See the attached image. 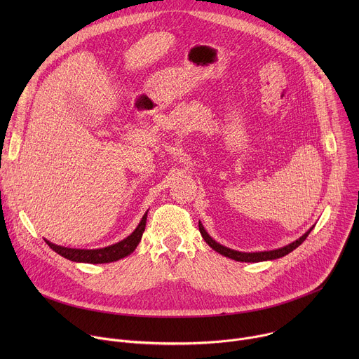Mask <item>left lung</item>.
<instances>
[{"mask_svg": "<svg viewBox=\"0 0 359 359\" xmlns=\"http://www.w3.org/2000/svg\"><path fill=\"white\" fill-rule=\"evenodd\" d=\"M314 229L310 227L309 231H305L299 238H297L295 241L284 245V247H280V248H276V250H267V251H254V252H245V251H237V250H233V248H229L220 243H217L216 240H213L209 233L206 231V229L203 227V224L198 222V230H200V234L201 237L204 238V241H206L215 251H217L219 254L224 255V257H229L231 260H236V262H241V263H260V262H269V260H276V259H280V257H284V255H287L288 252H291L292 250H295L306 237H309V234L311 233V230Z\"/></svg>", "mask_w": 359, "mask_h": 359, "instance_id": "obj_1", "label": "left lung"}]
</instances>
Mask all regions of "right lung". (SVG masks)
Here are the masks:
<instances>
[{
	"mask_svg": "<svg viewBox=\"0 0 359 359\" xmlns=\"http://www.w3.org/2000/svg\"><path fill=\"white\" fill-rule=\"evenodd\" d=\"M149 212V210H147ZM147 212L143 215L140 223L137 227L132 231L130 236L126 238L121 240L119 243H115L112 245L104 247V248H71V247H64V245H57L54 243H50L48 240L46 244L53 248L55 252L62 255L64 259L75 262V263H88V264H104V263H112L118 262L130 252L135 251L137 244L142 240V234L146 227V219H147Z\"/></svg>",
	"mask_w": 359,
	"mask_h": 359,
	"instance_id": "1",
	"label": "right lung"
}]
</instances>
